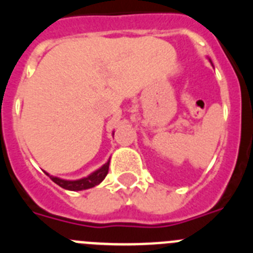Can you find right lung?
Listing matches in <instances>:
<instances>
[{
  "instance_id": "right-lung-1",
  "label": "right lung",
  "mask_w": 253,
  "mask_h": 253,
  "mask_svg": "<svg viewBox=\"0 0 253 253\" xmlns=\"http://www.w3.org/2000/svg\"><path fill=\"white\" fill-rule=\"evenodd\" d=\"M109 163L106 162L101 169H99L97 171H95L93 173H91L90 176H87V177L81 178V180H76V181H67V180H62V178L58 177H53V176H49L48 173L46 175L51 178L53 182H55L57 185H59L60 187H63L66 190H72V191H78V190H86L90 189V187L96 186V185H99L105 177H106L107 172H109Z\"/></svg>"
}]
</instances>
